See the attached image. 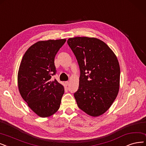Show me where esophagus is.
<instances>
[{
    "instance_id": "obj_1",
    "label": "esophagus",
    "mask_w": 146,
    "mask_h": 146,
    "mask_svg": "<svg viewBox=\"0 0 146 146\" xmlns=\"http://www.w3.org/2000/svg\"><path fill=\"white\" fill-rule=\"evenodd\" d=\"M69 81H65V85L66 86H68L69 85Z\"/></svg>"
}]
</instances>
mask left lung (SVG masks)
Returning <instances> with one entry per match:
<instances>
[{"mask_svg":"<svg viewBox=\"0 0 146 146\" xmlns=\"http://www.w3.org/2000/svg\"><path fill=\"white\" fill-rule=\"evenodd\" d=\"M67 42L80 71L78 89L74 93L78 107L93 117L102 115L119 92L120 70L117 57L97 38L75 37Z\"/></svg>","mask_w":146,"mask_h":146,"instance_id":"8db88e82","label":"left lung"}]
</instances>
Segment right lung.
<instances>
[{"mask_svg":"<svg viewBox=\"0 0 146 146\" xmlns=\"http://www.w3.org/2000/svg\"><path fill=\"white\" fill-rule=\"evenodd\" d=\"M65 39L39 41L32 45L23 57L18 73L20 95L28 106L41 117L59 110L64 87L51 77L56 74L55 56Z\"/></svg>","mask_w":146,"mask_h":146,"instance_id":"right-lung-1","label":"right lung"}]
</instances>
